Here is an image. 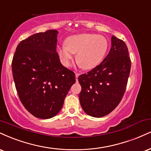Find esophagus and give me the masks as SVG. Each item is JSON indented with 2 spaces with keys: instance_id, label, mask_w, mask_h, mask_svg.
Returning a JSON list of instances; mask_svg holds the SVG:
<instances>
[{
  "instance_id": "esophagus-1",
  "label": "esophagus",
  "mask_w": 151,
  "mask_h": 151,
  "mask_svg": "<svg viewBox=\"0 0 151 151\" xmlns=\"http://www.w3.org/2000/svg\"><path fill=\"white\" fill-rule=\"evenodd\" d=\"M79 74H77V73H76L75 74V77H76V81H78V77H79Z\"/></svg>"
}]
</instances>
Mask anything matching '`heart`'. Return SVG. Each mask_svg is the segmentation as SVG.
<instances>
[{
  "label": "heart",
  "mask_w": 151,
  "mask_h": 151,
  "mask_svg": "<svg viewBox=\"0 0 151 151\" xmlns=\"http://www.w3.org/2000/svg\"><path fill=\"white\" fill-rule=\"evenodd\" d=\"M108 49V41L105 36L96 34H80L71 36L65 44L58 48V53L63 65L70 67L77 53L76 61L79 67L91 70L104 59Z\"/></svg>",
  "instance_id": "obj_1"
}]
</instances>
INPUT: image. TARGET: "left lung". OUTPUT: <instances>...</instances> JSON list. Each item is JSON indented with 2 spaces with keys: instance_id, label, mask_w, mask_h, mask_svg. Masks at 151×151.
Wrapping results in <instances>:
<instances>
[{
  "instance_id": "1",
  "label": "left lung",
  "mask_w": 151,
  "mask_h": 151,
  "mask_svg": "<svg viewBox=\"0 0 151 151\" xmlns=\"http://www.w3.org/2000/svg\"><path fill=\"white\" fill-rule=\"evenodd\" d=\"M130 69L126 43L112 36L111 48L102 63L78 78L83 111L91 117H102L115 110L124 96Z\"/></svg>"
}]
</instances>
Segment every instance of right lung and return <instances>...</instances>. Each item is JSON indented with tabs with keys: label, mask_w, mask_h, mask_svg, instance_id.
I'll return each mask as SVG.
<instances>
[{
	"label": "right lung",
	"mask_w": 151,
	"mask_h": 151,
	"mask_svg": "<svg viewBox=\"0 0 151 151\" xmlns=\"http://www.w3.org/2000/svg\"><path fill=\"white\" fill-rule=\"evenodd\" d=\"M57 30L29 36L18 44L12 62L18 96L34 117L50 119L58 115L75 74L61 64L56 51Z\"/></svg>",
	"instance_id": "1"
}]
</instances>
